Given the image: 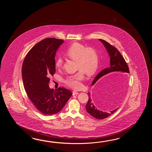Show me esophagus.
<instances>
[{"label": "esophagus", "mask_w": 152, "mask_h": 152, "mask_svg": "<svg viewBox=\"0 0 152 152\" xmlns=\"http://www.w3.org/2000/svg\"><path fill=\"white\" fill-rule=\"evenodd\" d=\"M72 93H73V95H75V94H79L78 92H77V91L75 90L73 91H72Z\"/></svg>", "instance_id": "1"}]
</instances>
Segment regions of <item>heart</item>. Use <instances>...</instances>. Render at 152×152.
<instances>
[{"label": "heart", "mask_w": 152, "mask_h": 152, "mask_svg": "<svg viewBox=\"0 0 152 152\" xmlns=\"http://www.w3.org/2000/svg\"><path fill=\"white\" fill-rule=\"evenodd\" d=\"M65 55L68 58L77 61L76 67L78 72L66 77L65 83L74 89H79L82 86V81L85 73L92 76L97 72L99 66V55L96 49L75 42L67 49ZM63 59L59 57L55 61L56 68H61Z\"/></svg>", "instance_id": "1"}]
</instances>
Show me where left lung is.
Segmentation results:
<instances>
[{
  "label": "left lung",
  "mask_w": 152,
  "mask_h": 152,
  "mask_svg": "<svg viewBox=\"0 0 152 152\" xmlns=\"http://www.w3.org/2000/svg\"><path fill=\"white\" fill-rule=\"evenodd\" d=\"M99 40L103 43L104 45L107 49L109 54L110 55V66L109 67L104 69L103 70L99 72V73L94 79V81L92 83V85L95 84L96 81L98 79H99L102 77L113 72H122L123 73H129L128 66L127 65L124 58H123L122 55H121V54L117 50V49L104 39H99ZM103 79L104 77L101 78L98 82V84H100V86L98 88V91L99 92H98V94L99 93L100 94L102 91H107V85H105V84H103V82H102V80H103ZM120 94V92H118L116 94H113V96L111 95V99L114 102L119 100L121 98V95ZM88 99L87 104L86 105V109L87 113H89L91 116L94 117L95 118H97L99 120H103L104 118H106L107 117L110 116L111 115L114 113L118 109L117 108L116 109L111 111L109 113L103 112L102 111L98 110L97 107L94 105L92 98L90 92H88Z\"/></svg>",
  "instance_id": "obj_1"
}]
</instances>
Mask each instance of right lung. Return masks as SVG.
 I'll use <instances>...</instances> for the list:
<instances>
[{"label": "right lung", "instance_id": "1", "mask_svg": "<svg viewBox=\"0 0 152 152\" xmlns=\"http://www.w3.org/2000/svg\"><path fill=\"white\" fill-rule=\"evenodd\" d=\"M64 40L44 39L31 49L23 61L22 74L26 93L36 108L45 115L58 113L72 96L64 87L57 90L49 87L50 78L55 73V55Z\"/></svg>", "mask_w": 152, "mask_h": 152}]
</instances>
